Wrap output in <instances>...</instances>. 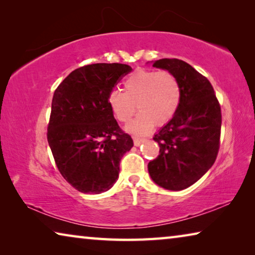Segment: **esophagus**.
Instances as JSON below:
<instances>
[{"label":"esophagus","instance_id":"34e87169","mask_svg":"<svg viewBox=\"0 0 255 255\" xmlns=\"http://www.w3.org/2000/svg\"><path fill=\"white\" fill-rule=\"evenodd\" d=\"M145 139L144 138H139V137H133V144L135 146H139L141 143H143Z\"/></svg>","mask_w":255,"mask_h":255}]
</instances>
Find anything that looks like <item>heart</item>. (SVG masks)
Masks as SVG:
<instances>
[{"instance_id":"b5f03b06","label":"heart","mask_w":255,"mask_h":255,"mask_svg":"<svg viewBox=\"0 0 255 255\" xmlns=\"http://www.w3.org/2000/svg\"><path fill=\"white\" fill-rule=\"evenodd\" d=\"M125 92L111 90L108 105L118 122L129 123L136 109L140 112L127 126V131L145 135L157 126L170 122L178 110L181 88L176 76L169 71L139 68L125 80Z\"/></svg>"}]
</instances>
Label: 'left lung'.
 <instances>
[{
    "label": "left lung",
    "mask_w": 255,
    "mask_h": 255,
    "mask_svg": "<svg viewBox=\"0 0 255 255\" xmlns=\"http://www.w3.org/2000/svg\"><path fill=\"white\" fill-rule=\"evenodd\" d=\"M153 66L176 76L181 100L175 115L153 137L159 154L148 163V172L159 187L179 191L197 182L216 161L221 144V106L210 82L188 63L163 58Z\"/></svg>",
    "instance_id": "8db88e82"
}]
</instances>
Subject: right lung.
<instances>
[{
  "instance_id": "add662e5",
  "label": "right lung",
  "mask_w": 255,
  "mask_h": 255,
  "mask_svg": "<svg viewBox=\"0 0 255 255\" xmlns=\"http://www.w3.org/2000/svg\"><path fill=\"white\" fill-rule=\"evenodd\" d=\"M131 67L99 63L76 68L55 90L47 131L57 169L77 191L98 193L117 181L119 163L133 146L108 105Z\"/></svg>"
}]
</instances>
